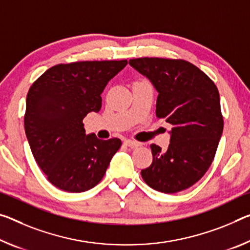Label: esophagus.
Here are the masks:
<instances>
[{
  "instance_id": "esophagus-1",
  "label": "esophagus",
  "mask_w": 250,
  "mask_h": 250,
  "mask_svg": "<svg viewBox=\"0 0 250 250\" xmlns=\"http://www.w3.org/2000/svg\"><path fill=\"white\" fill-rule=\"evenodd\" d=\"M125 146H130V148H137V146H141V144L140 142H138V141H134V140H125Z\"/></svg>"
}]
</instances>
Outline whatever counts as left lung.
I'll return each instance as SVG.
<instances>
[{"mask_svg": "<svg viewBox=\"0 0 250 250\" xmlns=\"http://www.w3.org/2000/svg\"><path fill=\"white\" fill-rule=\"evenodd\" d=\"M129 64L157 89L156 114L172 125L167 151L151 145L152 164L141 170L149 187L165 193L188 189L210 167L224 130L219 92L210 78L182 59L138 58Z\"/></svg>", "mask_w": 250, "mask_h": 250, "instance_id": "obj_1", "label": "left lung"}]
</instances>
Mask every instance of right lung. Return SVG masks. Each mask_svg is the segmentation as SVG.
I'll list each match as a JSON object with an SVG mask.
<instances>
[{"label": "right lung", "instance_id": "1", "mask_svg": "<svg viewBox=\"0 0 250 250\" xmlns=\"http://www.w3.org/2000/svg\"><path fill=\"white\" fill-rule=\"evenodd\" d=\"M128 61H79L47 69L26 96L24 129L46 179L68 192H83L102 180L122 145L85 134L83 118L101 109V93Z\"/></svg>", "mask_w": 250, "mask_h": 250}]
</instances>
